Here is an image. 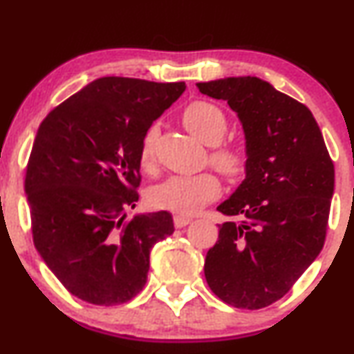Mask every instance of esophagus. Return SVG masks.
<instances>
[{"label":"esophagus","instance_id":"obj_1","mask_svg":"<svg viewBox=\"0 0 354 354\" xmlns=\"http://www.w3.org/2000/svg\"><path fill=\"white\" fill-rule=\"evenodd\" d=\"M173 223H174V228H185V226H188L191 223V218H186V216H181V214H176V216L173 218Z\"/></svg>","mask_w":354,"mask_h":354}]
</instances>
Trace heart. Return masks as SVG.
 Wrapping results in <instances>:
<instances>
[{
  "label": "heart",
  "instance_id": "1",
  "mask_svg": "<svg viewBox=\"0 0 354 354\" xmlns=\"http://www.w3.org/2000/svg\"><path fill=\"white\" fill-rule=\"evenodd\" d=\"M181 120L185 128L194 138L206 145H214L209 153V161L218 171L228 178H238L245 173L248 165L246 151L239 145L219 143L228 131V120L218 104L205 100L191 101L183 109ZM154 140L156 131L149 129L143 138L140 149V166L146 171L154 163ZM221 193V183L213 173L173 176L148 191V201L153 208L171 213L193 214L203 206L216 200Z\"/></svg>",
  "mask_w": 354,
  "mask_h": 354
}]
</instances>
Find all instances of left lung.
<instances>
[{"instance_id":"1","label":"left lung","mask_w":354,"mask_h":354,"mask_svg":"<svg viewBox=\"0 0 354 354\" xmlns=\"http://www.w3.org/2000/svg\"><path fill=\"white\" fill-rule=\"evenodd\" d=\"M228 101L246 135V180L218 206L231 221L206 254L221 301L261 310L281 299L323 250L335 165L313 113L254 76L196 83Z\"/></svg>"}]
</instances>
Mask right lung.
I'll return each mask as SVG.
<instances>
[{"label":"right lung","mask_w":354,"mask_h":354,"mask_svg":"<svg viewBox=\"0 0 354 354\" xmlns=\"http://www.w3.org/2000/svg\"><path fill=\"white\" fill-rule=\"evenodd\" d=\"M186 84L104 76L53 108L36 133L24 191L38 253L83 301L113 306L140 293L149 251L173 234L168 211L124 219L141 183L143 138Z\"/></svg>","instance_id":"1"}]
</instances>
